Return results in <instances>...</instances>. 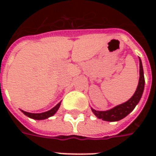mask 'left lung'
<instances>
[{
    "mask_svg": "<svg viewBox=\"0 0 156 156\" xmlns=\"http://www.w3.org/2000/svg\"><path fill=\"white\" fill-rule=\"evenodd\" d=\"M139 61H140V78H139V83H138L136 91L134 92V95L125 103L117 105L111 109H108L106 111H98L91 108L92 111L96 117L105 121L115 122V121H119L124 119L134 110L135 106L139 104V102L140 100L144 88V71H143V66H142L140 58H139Z\"/></svg>",
    "mask_w": 156,
    "mask_h": 156,
    "instance_id": "1",
    "label": "left lung"
}]
</instances>
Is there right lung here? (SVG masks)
<instances>
[{
  "label": "right lung",
  "mask_w": 156,
  "mask_h": 156,
  "mask_svg": "<svg viewBox=\"0 0 156 156\" xmlns=\"http://www.w3.org/2000/svg\"><path fill=\"white\" fill-rule=\"evenodd\" d=\"M61 105V102L58 103V105H56L55 107L48 110L47 112H43V113H39V114H32V113H28V112L23 111V110H21V111L25 115H27V117L31 118V119H37V120H41V119H46L49 117H51L52 115H54L56 114V112L58 111V108Z\"/></svg>",
  "instance_id": "obj_1"
}]
</instances>
